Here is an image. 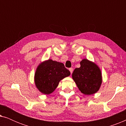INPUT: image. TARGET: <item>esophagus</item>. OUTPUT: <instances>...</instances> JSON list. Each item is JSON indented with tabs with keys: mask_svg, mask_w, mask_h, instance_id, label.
<instances>
[{
	"mask_svg": "<svg viewBox=\"0 0 126 126\" xmlns=\"http://www.w3.org/2000/svg\"><path fill=\"white\" fill-rule=\"evenodd\" d=\"M69 71H70V73H72V72H73V68H69Z\"/></svg>",
	"mask_w": 126,
	"mask_h": 126,
	"instance_id": "1",
	"label": "esophagus"
}]
</instances>
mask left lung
Listing matches in <instances>:
<instances>
[{"label": "left lung", "mask_w": 126, "mask_h": 126, "mask_svg": "<svg viewBox=\"0 0 126 126\" xmlns=\"http://www.w3.org/2000/svg\"><path fill=\"white\" fill-rule=\"evenodd\" d=\"M80 65L74 70L72 78L82 94H94L99 90L102 82L100 70L95 63L87 59L82 60Z\"/></svg>", "instance_id": "1"}]
</instances>
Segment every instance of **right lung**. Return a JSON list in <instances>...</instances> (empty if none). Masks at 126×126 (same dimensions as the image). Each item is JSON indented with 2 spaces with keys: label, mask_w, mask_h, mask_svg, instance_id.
<instances>
[{
  "label": "right lung",
  "mask_w": 126,
  "mask_h": 126,
  "mask_svg": "<svg viewBox=\"0 0 126 126\" xmlns=\"http://www.w3.org/2000/svg\"><path fill=\"white\" fill-rule=\"evenodd\" d=\"M63 63L49 60L38 66L35 74V84L39 91L49 94L54 91L60 81L70 75Z\"/></svg>",
  "instance_id": "right-lung-1"
}]
</instances>
